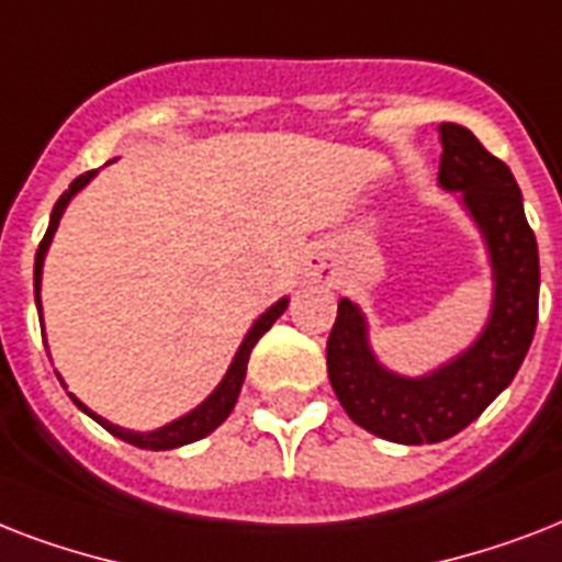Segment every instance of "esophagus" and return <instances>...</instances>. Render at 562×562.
<instances>
[{
    "instance_id": "obj_1",
    "label": "esophagus",
    "mask_w": 562,
    "mask_h": 562,
    "mask_svg": "<svg viewBox=\"0 0 562 562\" xmlns=\"http://www.w3.org/2000/svg\"><path fill=\"white\" fill-rule=\"evenodd\" d=\"M308 271L315 273V277H324L326 282L333 280V271H329V265L321 262V259H315V262H308Z\"/></svg>"
}]
</instances>
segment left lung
<instances>
[{
    "label": "left lung",
    "mask_w": 562,
    "mask_h": 562,
    "mask_svg": "<svg viewBox=\"0 0 562 562\" xmlns=\"http://www.w3.org/2000/svg\"><path fill=\"white\" fill-rule=\"evenodd\" d=\"M440 175L446 192H461L484 236L493 268V308L481 335L426 375H400L370 350L368 321L352 300H338L326 370L352 423L393 443H440L467 428L522 368L537 329L540 254L528 227L522 192L505 162L493 157L472 131L443 122Z\"/></svg>",
    "instance_id": "8db88e82"
}]
</instances>
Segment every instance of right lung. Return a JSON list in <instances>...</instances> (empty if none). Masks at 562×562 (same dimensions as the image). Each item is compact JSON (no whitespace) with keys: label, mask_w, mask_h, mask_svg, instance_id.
I'll return each mask as SVG.
<instances>
[{"label":"right lung","mask_w":562,"mask_h":562,"mask_svg":"<svg viewBox=\"0 0 562 562\" xmlns=\"http://www.w3.org/2000/svg\"><path fill=\"white\" fill-rule=\"evenodd\" d=\"M95 178V171H87V175H81V178H75L72 183H69V189H66L60 198H57L55 210H52V218H48V229L46 236H43V241H40L37 247V256H34V300H37V312L43 315V308H40V280H43V259H46V250L48 245H52V236H55L57 224H60V215H64L66 203L72 201L75 194L81 192L90 180ZM285 306H289V297L277 300L265 315L256 317V324L250 326V333L245 335V341H241V347H238L236 359H233V364L227 368V373H224V379L218 382V387L206 396V400L198 405V408H192L189 414H183L180 419H175V423H169V426L162 428H154V431H131V428H122V426H113L110 419L99 417L95 411H90L87 405H83L81 400H75L72 393V402L78 405V408L83 411V414H90L99 426H104L113 437H119V440H125V443L131 446H139V449H154V452H160V449H178V446H187V443H194V440H201V437H206L210 431H215V428L224 423V419L229 417V411H233V405H236L238 400V391H241V382H245V373H247V359H250V350L256 347V341L262 338L268 329L273 326V321L285 312ZM60 379V375H57Z\"/></svg>","instance_id":"add662e5"}]
</instances>
